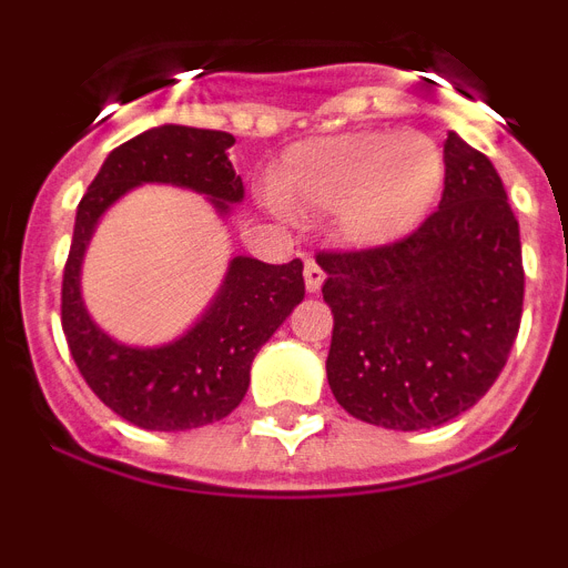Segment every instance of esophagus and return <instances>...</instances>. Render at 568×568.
Here are the masks:
<instances>
[{
	"label": "esophagus",
	"instance_id": "34e87169",
	"mask_svg": "<svg viewBox=\"0 0 568 568\" xmlns=\"http://www.w3.org/2000/svg\"><path fill=\"white\" fill-rule=\"evenodd\" d=\"M304 284H307V293H318L321 284H324V270L318 267L315 258L304 261Z\"/></svg>",
	"mask_w": 568,
	"mask_h": 568
}]
</instances>
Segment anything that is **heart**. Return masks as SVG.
<instances>
[{"mask_svg": "<svg viewBox=\"0 0 568 568\" xmlns=\"http://www.w3.org/2000/svg\"><path fill=\"white\" fill-rule=\"evenodd\" d=\"M444 190V153L420 133L327 135L287 150L275 195L298 215L338 213L353 247H384L424 222Z\"/></svg>", "mask_w": 568, "mask_h": 568, "instance_id": "obj_1", "label": "heart"}]
</instances>
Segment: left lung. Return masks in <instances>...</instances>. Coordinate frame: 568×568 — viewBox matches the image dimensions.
I'll use <instances>...</instances> for the list:
<instances>
[{"label":"left lung","mask_w":568,"mask_h":568,"mask_svg":"<svg viewBox=\"0 0 568 568\" xmlns=\"http://www.w3.org/2000/svg\"><path fill=\"white\" fill-rule=\"evenodd\" d=\"M444 195L415 233L384 247L318 253L333 310L327 381L353 418L429 429L478 404L518 338L524 258L498 170L458 133Z\"/></svg>","instance_id":"1"}]
</instances>
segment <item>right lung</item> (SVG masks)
I'll return each mask as SVG.
<instances>
[{
    "label": "right lung",
    "instance_id": "right-lung-1",
    "mask_svg": "<svg viewBox=\"0 0 568 568\" xmlns=\"http://www.w3.org/2000/svg\"><path fill=\"white\" fill-rule=\"evenodd\" d=\"M224 130L162 124L119 144L79 202L62 278V329L70 355L104 406L155 433H182L233 413L250 386V366L270 335L304 298V264H264L235 255L207 313L164 346L110 338L84 310L79 273L84 247L110 204L139 184H175L204 193L219 213L244 199Z\"/></svg>",
    "mask_w": 568,
    "mask_h": 568
}]
</instances>
